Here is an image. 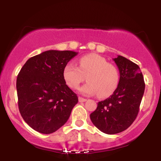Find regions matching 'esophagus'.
I'll return each mask as SVG.
<instances>
[{"mask_svg":"<svg viewBox=\"0 0 161 161\" xmlns=\"http://www.w3.org/2000/svg\"><path fill=\"white\" fill-rule=\"evenodd\" d=\"M79 102H85V101H86V99L83 98L82 97H79Z\"/></svg>","mask_w":161,"mask_h":161,"instance_id":"esophagus-1","label":"esophagus"}]
</instances>
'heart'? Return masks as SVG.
I'll return each instance as SVG.
<instances>
[{
	"label": "heart",
	"instance_id": "obj_1",
	"mask_svg": "<svg viewBox=\"0 0 161 161\" xmlns=\"http://www.w3.org/2000/svg\"><path fill=\"white\" fill-rule=\"evenodd\" d=\"M67 86L73 89L86 79L88 82L81 87L79 91L84 95H95L97 97H108L117 88L119 74L114 64L95 53L85 55L79 60V67L72 63L65 66L63 72Z\"/></svg>",
	"mask_w": 161,
	"mask_h": 161
}]
</instances>
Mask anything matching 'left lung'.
Instances as JSON below:
<instances>
[{"instance_id": "8db88e82", "label": "left lung", "mask_w": 161, "mask_h": 161, "mask_svg": "<svg viewBox=\"0 0 161 161\" xmlns=\"http://www.w3.org/2000/svg\"><path fill=\"white\" fill-rule=\"evenodd\" d=\"M114 60L119 71L117 88L110 97L97 103L96 110L90 114L93 124L109 135L123 132L132 125L139 111L145 88L137 64L119 55Z\"/></svg>"}]
</instances>
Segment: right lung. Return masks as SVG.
Here are the masks:
<instances>
[{
    "label": "right lung",
    "instance_id": "add662e5",
    "mask_svg": "<svg viewBox=\"0 0 161 161\" xmlns=\"http://www.w3.org/2000/svg\"><path fill=\"white\" fill-rule=\"evenodd\" d=\"M77 52L50 51L31 57L16 79L18 106L22 117L40 133L56 132L69 119L78 97L66 84L65 66Z\"/></svg>",
    "mask_w": 161,
    "mask_h": 161
}]
</instances>
